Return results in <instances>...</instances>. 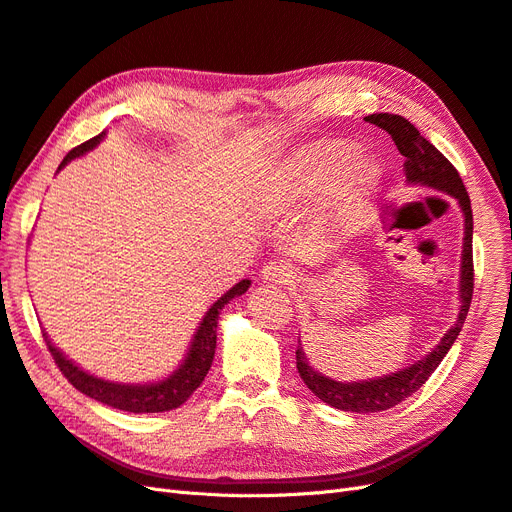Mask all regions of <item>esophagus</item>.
<instances>
[{
  "instance_id": "esophagus-1",
  "label": "esophagus",
  "mask_w": 512,
  "mask_h": 512,
  "mask_svg": "<svg viewBox=\"0 0 512 512\" xmlns=\"http://www.w3.org/2000/svg\"><path fill=\"white\" fill-rule=\"evenodd\" d=\"M261 276H264V281H268V283L287 285V283H291V279H294V270H291L287 261L274 259V261H268V264L264 266Z\"/></svg>"
}]
</instances>
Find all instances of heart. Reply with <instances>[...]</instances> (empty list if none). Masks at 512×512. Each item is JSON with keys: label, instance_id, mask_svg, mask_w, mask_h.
<instances>
[{"label": "heart", "instance_id": "b5f03b06", "mask_svg": "<svg viewBox=\"0 0 512 512\" xmlns=\"http://www.w3.org/2000/svg\"><path fill=\"white\" fill-rule=\"evenodd\" d=\"M354 145L347 141H324L302 158L289 191L324 193L339 175V225L341 229L356 227L369 206L379 169L369 156H352Z\"/></svg>", "mask_w": 512, "mask_h": 512}]
</instances>
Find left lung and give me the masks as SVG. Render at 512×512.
I'll use <instances>...</instances> for the list:
<instances>
[{"label": "left lung", "instance_id": "1", "mask_svg": "<svg viewBox=\"0 0 512 512\" xmlns=\"http://www.w3.org/2000/svg\"><path fill=\"white\" fill-rule=\"evenodd\" d=\"M364 120L384 128L392 137L401 156H405L407 180L414 184H425V186L437 188V191L448 193L459 201L465 216V238H463V264H461V311L457 317V324L444 334V339L435 345L433 352L414 362L412 367L386 377L371 379V382L341 384L311 369L302 349L300 347L296 349V367L306 388H309L315 397H319L324 403L337 407V410L358 412V414L390 410V407L399 405L407 397H412V394L427 382L431 373L440 367V362L448 354L452 343H455V339L459 337L467 311H470L472 294H474V255H472L474 221H472L470 195L465 191L459 171L452 167L450 160L437 150L433 143H429L420 135V130L414 124L401 118V115L373 113V115H367Z\"/></svg>", "mask_w": 512, "mask_h": 512}]
</instances>
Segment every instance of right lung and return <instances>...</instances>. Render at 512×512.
<instances>
[{"mask_svg":"<svg viewBox=\"0 0 512 512\" xmlns=\"http://www.w3.org/2000/svg\"><path fill=\"white\" fill-rule=\"evenodd\" d=\"M102 139V133L92 137L90 141H85L77 148H72L66 158L62 160L60 169L72 160L75 156H81L83 152L92 150L94 145ZM251 285V281H240L236 287H231L227 294L216 300L212 304V309L203 317L201 326L195 334L191 352H188L186 360L182 367L175 371L171 377L163 379L158 384L150 386H124V384H111L105 382V379H98L94 375H87L79 367H75L68 358L62 356L60 349H55L51 341L45 337V343L49 347V352L57 364V369L62 371V375L68 379V382L87 394L90 399H96L100 403H105L109 407H115V410H124V412H133V414H154V412H169L180 407L191 394L201 386L203 379H206L212 360H214V349H216V324H218V313H221L223 306L236 296H242L244 291Z\"/></svg>","mask_w":512,"mask_h":512,"instance_id":"1","label":"right lung"}]
</instances>
